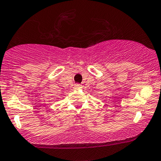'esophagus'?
Returning a JSON list of instances; mask_svg holds the SVG:
<instances>
[{"instance_id": "esophagus-1", "label": "esophagus", "mask_w": 161, "mask_h": 161, "mask_svg": "<svg viewBox=\"0 0 161 161\" xmlns=\"http://www.w3.org/2000/svg\"><path fill=\"white\" fill-rule=\"evenodd\" d=\"M75 88H81V85L80 84H75Z\"/></svg>"}]
</instances>
